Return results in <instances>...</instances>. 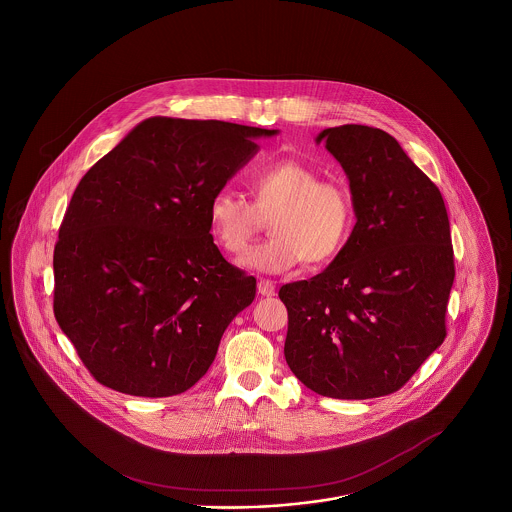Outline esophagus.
<instances>
[{
	"label": "esophagus",
	"instance_id": "esophagus-1",
	"mask_svg": "<svg viewBox=\"0 0 512 512\" xmlns=\"http://www.w3.org/2000/svg\"><path fill=\"white\" fill-rule=\"evenodd\" d=\"M257 291L261 296H274L276 295V285L270 279H259Z\"/></svg>",
	"mask_w": 512,
	"mask_h": 512
}]
</instances>
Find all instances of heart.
Wrapping results in <instances>:
<instances>
[{"instance_id":"heart-1","label":"heart","mask_w":512,"mask_h":512,"mask_svg":"<svg viewBox=\"0 0 512 512\" xmlns=\"http://www.w3.org/2000/svg\"><path fill=\"white\" fill-rule=\"evenodd\" d=\"M253 201L221 189L210 201V225L229 253H242L270 217L263 244L249 249L240 264L249 270L279 274L302 263L330 261L340 251L353 219L351 199L334 182L295 159H281L249 176Z\"/></svg>"}]
</instances>
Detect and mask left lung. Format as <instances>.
<instances>
[{"instance_id": "1", "label": "left lung", "mask_w": 512, "mask_h": 512, "mask_svg": "<svg viewBox=\"0 0 512 512\" xmlns=\"http://www.w3.org/2000/svg\"><path fill=\"white\" fill-rule=\"evenodd\" d=\"M315 142H325L345 172L357 223L321 274L279 289L289 311L285 360L321 396H387L447 336L454 281L447 208L385 131L340 125Z\"/></svg>"}]
</instances>
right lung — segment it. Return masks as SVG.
<instances>
[{
    "label": "right lung",
    "instance_id": "1",
    "mask_svg": "<svg viewBox=\"0 0 512 512\" xmlns=\"http://www.w3.org/2000/svg\"><path fill=\"white\" fill-rule=\"evenodd\" d=\"M279 129L154 116L78 182L54 248V315L105 387H193L257 279L227 263L210 201Z\"/></svg>",
    "mask_w": 512,
    "mask_h": 512
}]
</instances>
